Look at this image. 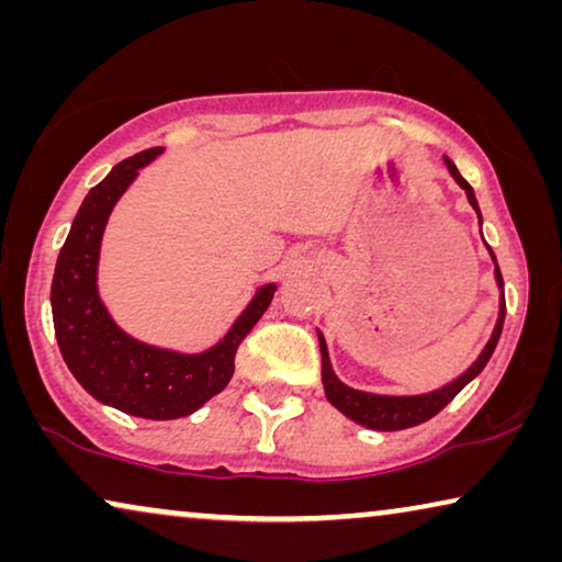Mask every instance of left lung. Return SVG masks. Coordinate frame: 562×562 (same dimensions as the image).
Masks as SVG:
<instances>
[{"label":"left lung","mask_w":562,"mask_h":562,"mask_svg":"<svg viewBox=\"0 0 562 562\" xmlns=\"http://www.w3.org/2000/svg\"><path fill=\"white\" fill-rule=\"evenodd\" d=\"M445 166H448V171L452 179H456L458 187L465 191L468 204L473 206L475 214H479V222H481L479 199H475L471 183L460 176V171L450 158H445ZM488 256H491V260H494V279L498 286V317H496L494 333H491L488 342L483 345L479 358H475L473 363L458 375V379H452L450 383H445V386L435 389V391H427V394H414V396H389V394H371V391H358L337 379V373L333 371V360H329L325 335L317 329L319 350H322V386H325L327 402L333 404L335 409H340L345 417L356 422V425L368 427V429H379V432H396V429L417 427V425H422V422L432 419L440 409H445V406H448L452 398H456L460 391H463L468 383H471L475 375L483 371V368H486V363L496 350L498 337H502V327H504V317H506L504 279H502V271H498L494 250L491 248H488Z\"/></svg>","instance_id":"left-lung-1"}]
</instances>
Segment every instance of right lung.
Segmentation results:
<instances>
[{"label": "right lung", "instance_id": "obj_1", "mask_svg": "<svg viewBox=\"0 0 562 562\" xmlns=\"http://www.w3.org/2000/svg\"><path fill=\"white\" fill-rule=\"evenodd\" d=\"M160 153L150 148L125 158L83 196L58 252L50 310L60 356L87 394L133 417L179 419L202 409L233 379L237 345L263 317L276 283L258 286L225 337L202 352L158 348L114 322L97 283L102 237L114 204Z\"/></svg>", "mask_w": 562, "mask_h": 562}]
</instances>
